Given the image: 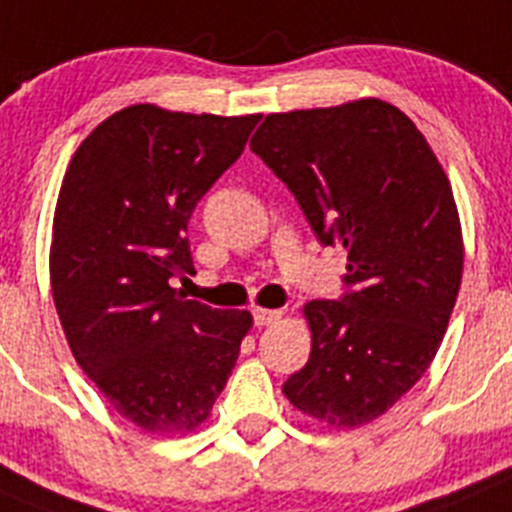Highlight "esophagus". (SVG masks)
I'll list each match as a JSON object with an SVG mask.
<instances>
[{"instance_id": "esophagus-1", "label": "esophagus", "mask_w": 512, "mask_h": 512, "mask_svg": "<svg viewBox=\"0 0 512 512\" xmlns=\"http://www.w3.org/2000/svg\"><path fill=\"white\" fill-rule=\"evenodd\" d=\"M252 316H255L257 326H270V324H278L280 321L278 308H255V311H252Z\"/></svg>"}]
</instances>
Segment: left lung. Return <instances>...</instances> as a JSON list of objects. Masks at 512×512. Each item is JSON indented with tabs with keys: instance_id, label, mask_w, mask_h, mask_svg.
I'll list each match as a JSON object with an SVG mask.
<instances>
[{
	"instance_id": "1",
	"label": "left lung",
	"mask_w": 512,
	"mask_h": 512,
	"mask_svg": "<svg viewBox=\"0 0 512 512\" xmlns=\"http://www.w3.org/2000/svg\"><path fill=\"white\" fill-rule=\"evenodd\" d=\"M250 150L324 247L347 250L344 296L306 303L311 357L283 393L336 428L382 416L436 357L462 283L449 178L416 124L380 99L267 114Z\"/></svg>"
}]
</instances>
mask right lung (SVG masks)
<instances>
[{
  "label": "right lung",
  "mask_w": 512,
  "mask_h": 512,
  "mask_svg": "<svg viewBox=\"0 0 512 512\" xmlns=\"http://www.w3.org/2000/svg\"><path fill=\"white\" fill-rule=\"evenodd\" d=\"M260 114L135 104L73 155L53 219L50 285L68 347L114 411L150 434H186L227 385L250 311L191 301L188 219L242 155Z\"/></svg>",
  "instance_id": "obj_1"
}]
</instances>
